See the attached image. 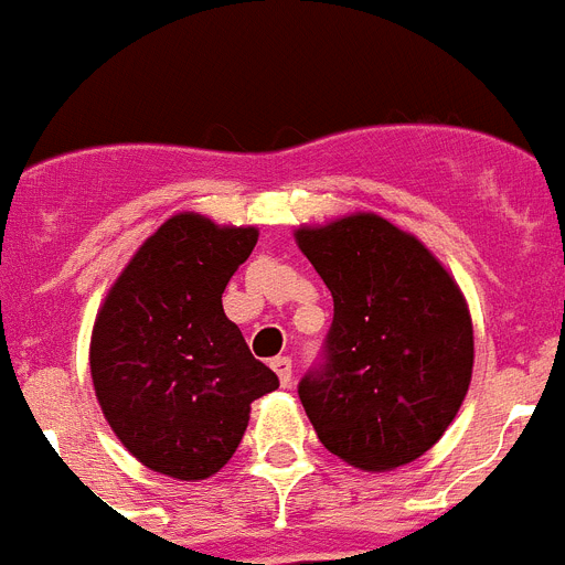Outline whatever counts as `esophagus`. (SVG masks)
<instances>
[{"mask_svg": "<svg viewBox=\"0 0 565 565\" xmlns=\"http://www.w3.org/2000/svg\"><path fill=\"white\" fill-rule=\"evenodd\" d=\"M271 367H274V371H277L279 384H282V387H288V384H291V379H294V364H291V359H288V356L271 359Z\"/></svg>", "mask_w": 565, "mask_h": 565, "instance_id": "1", "label": "esophagus"}]
</instances>
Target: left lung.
Instances as JSON below:
<instances>
[{"instance_id":"left-lung-1","label":"left lung","mask_w":565,"mask_h":565,"mask_svg":"<svg viewBox=\"0 0 565 565\" xmlns=\"http://www.w3.org/2000/svg\"><path fill=\"white\" fill-rule=\"evenodd\" d=\"M297 243L333 297L319 362L297 384L319 441L373 472L416 461L472 376L461 291L413 234L376 214L299 228Z\"/></svg>"}]
</instances>
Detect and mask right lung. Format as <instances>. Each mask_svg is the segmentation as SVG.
<instances>
[{"label": "right lung", "instance_id": "add662e5", "mask_svg": "<svg viewBox=\"0 0 565 565\" xmlns=\"http://www.w3.org/2000/svg\"><path fill=\"white\" fill-rule=\"evenodd\" d=\"M257 228L174 214L138 248L93 328L89 371L115 436L154 472L201 481L237 452L252 402L277 391L223 313Z\"/></svg>", "mask_w": 565, "mask_h": 565}]
</instances>
